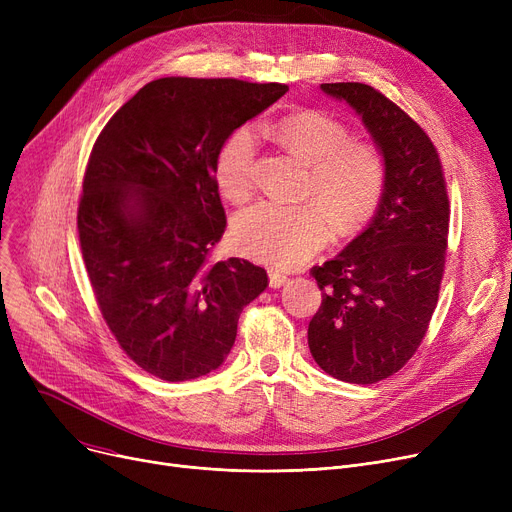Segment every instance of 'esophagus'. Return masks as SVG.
<instances>
[{
    "label": "esophagus",
    "mask_w": 512,
    "mask_h": 512,
    "mask_svg": "<svg viewBox=\"0 0 512 512\" xmlns=\"http://www.w3.org/2000/svg\"><path fill=\"white\" fill-rule=\"evenodd\" d=\"M288 282V276L282 274V272H276V270H270V286L272 288H280Z\"/></svg>",
    "instance_id": "obj_1"
}]
</instances>
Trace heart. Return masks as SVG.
Instances as JSON below:
<instances>
[{
  "label": "heart",
  "instance_id": "heart-1",
  "mask_svg": "<svg viewBox=\"0 0 512 512\" xmlns=\"http://www.w3.org/2000/svg\"><path fill=\"white\" fill-rule=\"evenodd\" d=\"M272 137L309 166L305 195L317 203L278 205L259 201L242 209L232 224L236 249L274 267H294L326 245L332 222L348 234L378 213L386 186L384 151L353 141L348 128L328 114L305 110L274 122ZM259 139L253 126L232 130L215 155V180L232 201H245L257 182Z\"/></svg>",
  "mask_w": 512,
  "mask_h": 512
}]
</instances>
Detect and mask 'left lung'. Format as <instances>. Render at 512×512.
<instances>
[{
  "label": "left lung",
  "instance_id": "obj_1",
  "mask_svg": "<svg viewBox=\"0 0 512 512\" xmlns=\"http://www.w3.org/2000/svg\"><path fill=\"white\" fill-rule=\"evenodd\" d=\"M326 95L361 116L388 164L384 201L367 228L311 274L321 307L309 321V351L332 378L375 384L421 344L446 263L448 195L442 164L423 128L363 83H326Z\"/></svg>",
  "mask_w": 512,
  "mask_h": 512
}]
</instances>
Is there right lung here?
<instances>
[{
    "mask_svg": "<svg viewBox=\"0 0 512 512\" xmlns=\"http://www.w3.org/2000/svg\"><path fill=\"white\" fill-rule=\"evenodd\" d=\"M286 91L236 78H157L93 145L78 205L87 274L122 351L159 380L218 369L242 309L267 288L263 267L247 259H207L226 228L215 155Z\"/></svg>",
    "mask_w": 512,
    "mask_h": 512,
    "instance_id": "right-lung-1",
    "label": "right lung"
}]
</instances>
